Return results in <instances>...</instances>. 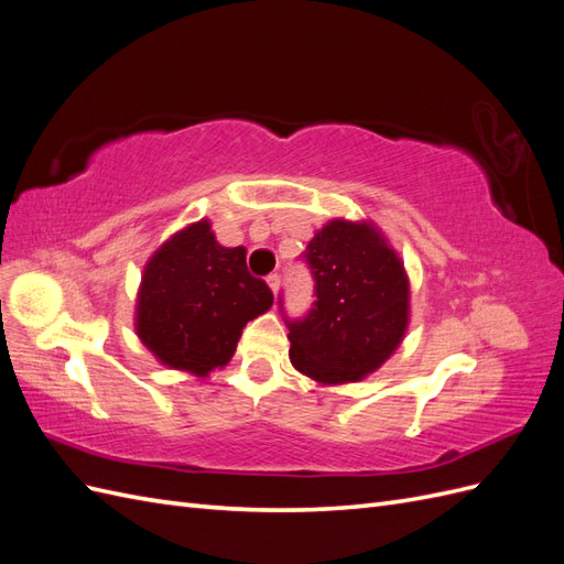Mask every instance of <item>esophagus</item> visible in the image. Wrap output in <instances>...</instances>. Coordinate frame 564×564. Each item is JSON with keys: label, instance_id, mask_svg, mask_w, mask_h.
<instances>
[{"label": "esophagus", "instance_id": "esophagus-1", "mask_svg": "<svg viewBox=\"0 0 564 564\" xmlns=\"http://www.w3.org/2000/svg\"><path fill=\"white\" fill-rule=\"evenodd\" d=\"M265 282L272 289V294H278V289H280V275H278V272H270Z\"/></svg>", "mask_w": 564, "mask_h": 564}]
</instances>
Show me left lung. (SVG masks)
<instances>
[{
    "instance_id": "1",
    "label": "left lung",
    "mask_w": 564,
    "mask_h": 564,
    "mask_svg": "<svg viewBox=\"0 0 564 564\" xmlns=\"http://www.w3.org/2000/svg\"><path fill=\"white\" fill-rule=\"evenodd\" d=\"M315 280L311 313L286 319L289 360L317 383H352L377 371L409 324L404 263L381 230L334 218L303 251ZM282 311V301H280Z\"/></svg>"
}]
</instances>
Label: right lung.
Returning <instances> with one entry per match:
<instances>
[{
	"label": "right lung",
	"mask_w": 564,
	"mask_h": 564,
	"mask_svg": "<svg viewBox=\"0 0 564 564\" xmlns=\"http://www.w3.org/2000/svg\"><path fill=\"white\" fill-rule=\"evenodd\" d=\"M272 305L247 268L245 247H220L207 218L150 256L135 303V334L172 369L207 377L235 355L247 322Z\"/></svg>",
	"instance_id": "right-lung-1"
}]
</instances>
